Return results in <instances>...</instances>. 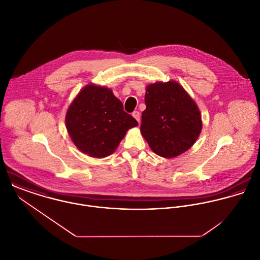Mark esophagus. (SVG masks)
Wrapping results in <instances>:
<instances>
[{
	"label": "esophagus",
	"instance_id": "esophagus-1",
	"mask_svg": "<svg viewBox=\"0 0 260 260\" xmlns=\"http://www.w3.org/2000/svg\"><path fill=\"white\" fill-rule=\"evenodd\" d=\"M132 116L137 120V122H140V113L138 111H134L132 113Z\"/></svg>",
	"mask_w": 260,
	"mask_h": 260
}]
</instances>
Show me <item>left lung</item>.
Masks as SVG:
<instances>
[{
	"instance_id": "left-lung-1",
	"label": "left lung",
	"mask_w": 260,
	"mask_h": 260,
	"mask_svg": "<svg viewBox=\"0 0 260 260\" xmlns=\"http://www.w3.org/2000/svg\"><path fill=\"white\" fill-rule=\"evenodd\" d=\"M145 104L140 131L155 154L174 158L193 146L202 130L201 113L178 82L147 85Z\"/></svg>"
}]
</instances>
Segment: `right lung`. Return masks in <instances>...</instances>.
<instances>
[{"instance_id": "add662e5", "label": "right lung", "mask_w": 260, "mask_h": 260, "mask_svg": "<svg viewBox=\"0 0 260 260\" xmlns=\"http://www.w3.org/2000/svg\"><path fill=\"white\" fill-rule=\"evenodd\" d=\"M75 146L93 158L110 156L138 122L123 110L111 89L90 83L77 94L65 117Z\"/></svg>"}]
</instances>
